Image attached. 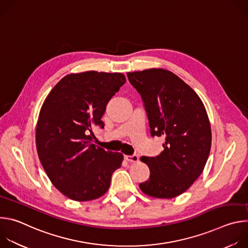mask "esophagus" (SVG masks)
I'll list each match as a JSON object with an SVG mask.
<instances>
[{"mask_svg": "<svg viewBox=\"0 0 248 248\" xmlns=\"http://www.w3.org/2000/svg\"><path fill=\"white\" fill-rule=\"evenodd\" d=\"M124 159L127 162H131V163H136L139 161V157L137 155H132V156H124Z\"/></svg>", "mask_w": 248, "mask_h": 248, "instance_id": "34e87169", "label": "esophagus"}]
</instances>
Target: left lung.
I'll return each mask as SVG.
<instances>
[{"label":"left lung","mask_w":248,"mask_h":248,"mask_svg":"<svg viewBox=\"0 0 248 248\" xmlns=\"http://www.w3.org/2000/svg\"><path fill=\"white\" fill-rule=\"evenodd\" d=\"M140 93L152 136L165 137L157 157H141L150 178L139 185L143 193L170 199L187 190L204 170L212 142L209 118L196 92L178 76L164 68L127 73Z\"/></svg>","instance_id":"obj_1"}]
</instances>
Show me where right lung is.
Returning <instances> with one entry per match:
<instances>
[{
    "instance_id": "obj_1",
    "label": "right lung",
    "mask_w": 248,
    "mask_h": 248,
    "mask_svg": "<svg viewBox=\"0 0 248 248\" xmlns=\"http://www.w3.org/2000/svg\"><path fill=\"white\" fill-rule=\"evenodd\" d=\"M126 81L121 73L89 72L63 77L46 97L36 125V148L53 186L75 201L97 199L108 191L124 155L92 143V127L110 99Z\"/></svg>"
}]
</instances>
